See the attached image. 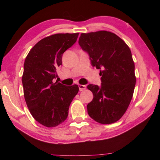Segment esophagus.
<instances>
[{
	"instance_id": "obj_1",
	"label": "esophagus",
	"mask_w": 160,
	"mask_h": 160,
	"mask_svg": "<svg viewBox=\"0 0 160 160\" xmlns=\"http://www.w3.org/2000/svg\"><path fill=\"white\" fill-rule=\"evenodd\" d=\"M78 87H79V90L80 91H82L86 89V86L82 85V84H79V85H78Z\"/></svg>"
}]
</instances>
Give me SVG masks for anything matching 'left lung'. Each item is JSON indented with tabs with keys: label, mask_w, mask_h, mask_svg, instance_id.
<instances>
[{
	"label": "left lung",
	"mask_w": 160,
	"mask_h": 160,
	"mask_svg": "<svg viewBox=\"0 0 160 160\" xmlns=\"http://www.w3.org/2000/svg\"><path fill=\"white\" fill-rule=\"evenodd\" d=\"M78 43L102 76L100 87L87 86L93 95L87 104L88 114L100 124L114 123L125 113L134 92L136 78L131 50L120 37L107 31L81 33Z\"/></svg>",
	"instance_id": "obj_1"
}]
</instances>
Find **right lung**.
Instances as JSON below:
<instances>
[{
	"label": "right lung",
	"instance_id": "obj_1",
	"mask_svg": "<svg viewBox=\"0 0 160 160\" xmlns=\"http://www.w3.org/2000/svg\"><path fill=\"white\" fill-rule=\"evenodd\" d=\"M79 33H56L40 40L24 63V97L32 115L40 124L55 127L66 120L71 102L79 91L77 84L53 82L62 54L76 42Z\"/></svg>",
	"mask_w": 160,
	"mask_h": 160
}]
</instances>
